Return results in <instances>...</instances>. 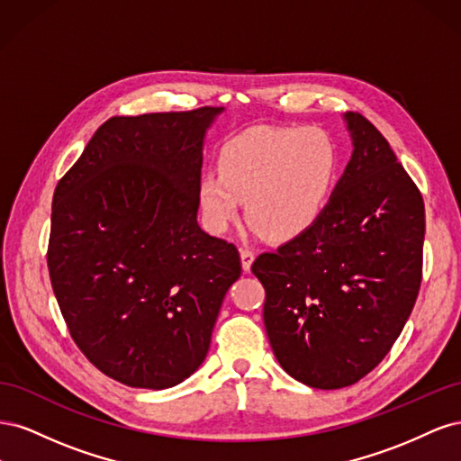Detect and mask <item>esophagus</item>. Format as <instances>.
<instances>
[{
    "instance_id": "obj_1",
    "label": "esophagus",
    "mask_w": 461,
    "mask_h": 461,
    "mask_svg": "<svg viewBox=\"0 0 461 461\" xmlns=\"http://www.w3.org/2000/svg\"><path fill=\"white\" fill-rule=\"evenodd\" d=\"M240 259H242V269L246 273H249V269H252V263L256 259V254L252 252V249H240Z\"/></svg>"
}]
</instances>
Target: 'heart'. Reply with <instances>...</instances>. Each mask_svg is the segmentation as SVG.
Wrapping results in <instances>:
<instances>
[{
	"instance_id": "heart-1",
	"label": "heart",
	"mask_w": 461,
	"mask_h": 461,
	"mask_svg": "<svg viewBox=\"0 0 461 461\" xmlns=\"http://www.w3.org/2000/svg\"><path fill=\"white\" fill-rule=\"evenodd\" d=\"M339 175V149L321 129H258L219 153L217 171L198 185L207 229L225 232L246 202L254 230L273 242L296 240L323 217Z\"/></svg>"
}]
</instances>
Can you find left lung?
<instances>
[{
	"instance_id": "1",
	"label": "left lung",
	"mask_w": 461,
	"mask_h": 461,
	"mask_svg": "<svg viewBox=\"0 0 461 461\" xmlns=\"http://www.w3.org/2000/svg\"><path fill=\"white\" fill-rule=\"evenodd\" d=\"M344 122L354 149L323 217L252 265L276 361L321 390L350 386L381 364L413 310L423 265L420 190L366 117Z\"/></svg>"
}]
</instances>
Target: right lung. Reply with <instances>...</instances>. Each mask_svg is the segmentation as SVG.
<instances>
[{
	"mask_svg": "<svg viewBox=\"0 0 461 461\" xmlns=\"http://www.w3.org/2000/svg\"><path fill=\"white\" fill-rule=\"evenodd\" d=\"M222 111L111 117L55 188V298L82 354L127 386L188 379L242 273L239 249L198 225L203 142Z\"/></svg>",
	"mask_w": 461,
	"mask_h": 461,
	"instance_id": "1",
	"label": "right lung"
}]
</instances>
